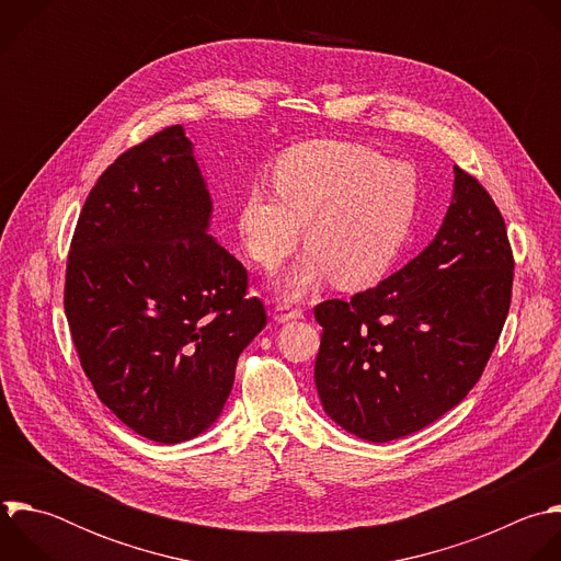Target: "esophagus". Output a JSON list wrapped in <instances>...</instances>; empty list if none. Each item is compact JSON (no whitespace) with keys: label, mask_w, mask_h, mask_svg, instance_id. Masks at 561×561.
Masks as SVG:
<instances>
[{"label":"esophagus","mask_w":561,"mask_h":561,"mask_svg":"<svg viewBox=\"0 0 561 561\" xmlns=\"http://www.w3.org/2000/svg\"><path fill=\"white\" fill-rule=\"evenodd\" d=\"M302 318V309L291 307L289 302H278L274 309V320L276 322H289V320H298Z\"/></svg>","instance_id":"34e87169"}]
</instances>
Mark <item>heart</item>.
<instances>
[{
    "label": "heart",
    "instance_id": "heart-1",
    "mask_svg": "<svg viewBox=\"0 0 561 561\" xmlns=\"http://www.w3.org/2000/svg\"><path fill=\"white\" fill-rule=\"evenodd\" d=\"M276 192L254 185L239 226L252 261L274 270L296 248L300 226L309 250L287 274V291L302 296L327 276L358 289L382 278L402 254L420 209V181L402 161L341 139L287 148L272 168Z\"/></svg>",
    "mask_w": 561,
    "mask_h": 561
}]
</instances>
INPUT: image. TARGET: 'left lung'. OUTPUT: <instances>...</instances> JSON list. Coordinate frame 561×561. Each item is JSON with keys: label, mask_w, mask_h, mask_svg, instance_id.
<instances>
[{"label": "left lung", "mask_w": 561, "mask_h": 561, "mask_svg": "<svg viewBox=\"0 0 561 561\" xmlns=\"http://www.w3.org/2000/svg\"><path fill=\"white\" fill-rule=\"evenodd\" d=\"M513 267L497 205L456 165L454 201L422 254L352 300L316 305L324 413L367 442H389L460 404L497 345Z\"/></svg>", "instance_id": "left-lung-1"}]
</instances>
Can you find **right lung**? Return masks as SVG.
<instances>
[{
    "mask_svg": "<svg viewBox=\"0 0 561 561\" xmlns=\"http://www.w3.org/2000/svg\"><path fill=\"white\" fill-rule=\"evenodd\" d=\"M192 141L170 126L96 179L72 234L64 309L83 374L135 433L176 444L222 411L267 324L248 270L209 234Z\"/></svg>",
    "mask_w": 561,
    "mask_h": 561,
    "instance_id": "1",
    "label": "right lung"
}]
</instances>
